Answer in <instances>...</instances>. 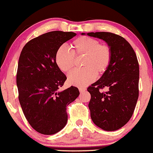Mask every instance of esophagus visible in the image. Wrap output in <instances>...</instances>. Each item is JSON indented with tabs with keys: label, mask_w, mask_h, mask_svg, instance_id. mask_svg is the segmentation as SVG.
<instances>
[{
	"label": "esophagus",
	"mask_w": 153,
	"mask_h": 153,
	"mask_svg": "<svg viewBox=\"0 0 153 153\" xmlns=\"http://www.w3.org/2000/svg\"><path fill=\"white\" fill-rule=\"evenodd\" d=\"M85 90H86V88H85V87H80V88H79V90L80 93H82V92L85 91Z\"/></svg>",
	"instance_id": "1"
}]
</instances>
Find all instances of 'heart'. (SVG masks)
Here are the masks:
<instances>
[{"instance_id":"b5f03b06","label":"heart","mask_w":153,"mask_h":153,"mask_svg":"<svg viewBox=\"0 0 153 153\" xmlns=\"http://www.w3.org/2000/svg\"><path fill=\"white\" fill-rule=\"evenodd\" d=\"M71 50L60 47L57 51L55 60L60 71L68 74L75 68L76 58L83 57L82 69L75 71L68 76L69 83L75 86H85L93 82L96 74H103L108 69L111 63L110 47L93 38H77L72 42Z\"/></svg>"}]
</instances>
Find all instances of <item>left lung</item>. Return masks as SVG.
Instances as JSON below:
<instances>
[{
  "label": "left lung",
  "mask_w": 153,
  "mask_h": 153,
  "mask_svg": "<svg viewBox=\"0 0 153 153\" xmlns=\"http://www.w3.org/2000/svg\"><path fill=\"white\" fill-rule=\"evenodd\" d=\"M85 35V33H82ZM105 41L111 50V60L102 76L88 88L91 95L88 106L93 122L107 131L120 129L129 121L139 97V66L134 49L117 34L87 33ZM104 87L106 92H101Z\"/></svg>",
  "instance_id": "left-lung-1"
}]
</instances>
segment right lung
Wrapping results in <instances>:
<instances>
[{
  "instance_id": "right-lung-1",
  "label": "right lung",
  "mask_w": 153,
  "mask_h": 153,
  "mask_svg": "<svg viewBox=\"0 0 153 153\" xmlns=\"http://www.w3.org/2000/svg\"><path fill=\"white\" fill-rule=\"evenodd\" d=\"M76 35L47 33L29 41L21 52L17 73L19 103L31 127L42 134H55L65 127L66 106L79 95L74 86L59 91L67 78L55 60L60 46Z\"/></svg>"
}]
</instances>
